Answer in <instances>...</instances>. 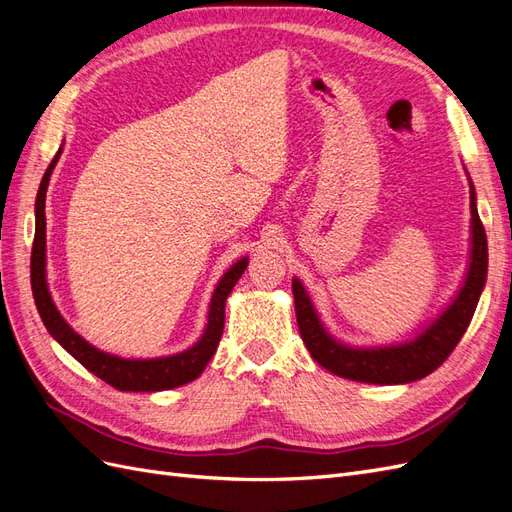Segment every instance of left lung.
Wrapping results in <instances>:
<instances>
[{"label": "left lung", "instance_id": "left-lung-1", "mask_svg": "<svg viewBox=\"0 0 512 512\" xmlns=\"http://www.w3.org/2000/svg\"><path fill=\"white\" fill-rule=\"evenodd\" d=\"M470 211H472V252L466 282L453 303L442 316L418 333L412 342L382 348H350L333 339L316 314L303 284L294 277V312H297L299 333L314 361L339 378L369 384H406L421 380L436 371L470 327L480 292L487 280V235L476 211V192L470 181Z\"/></svg>", "mask_w": 512, "mask_h": 512}]
</instances>
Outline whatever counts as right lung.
<instances>
[{
	"label": "right lung",
	"mask_w": 512,
	"mask_h": 512,
	"mask_svg": "<svg viewBox=\"0 0 512 512\" xmlns=\"http://www.w3.org/2000/svg\"><path fill=\"white\" fill-rule=\"evenodd\" d=\"M61 149L55 153L53 162L46 168V173L40 181L38 196H36V235H34V247H32V290L34 301L38 307V314L44 322L46 331H49L57 342L64 346L76 361H79L91 374L111 384L117 391H166L175 389V386L188 384L196 380L207 363L211 361L213 352L218 350V344L224 331V307L230 290L235 288L239 277L247 269V258L237 260L232 265L220 284L215 286L211 305H209V318L207 329L198 342L173 356H160V359H121V356L102 352L91 346L89 342L74 333V329L59 314L55 307L49 286H46V215H44V200H46V188H49V179L53 168L59 160Z\"/></svg>",
	"instance_id": "1"
}]
</instances>
